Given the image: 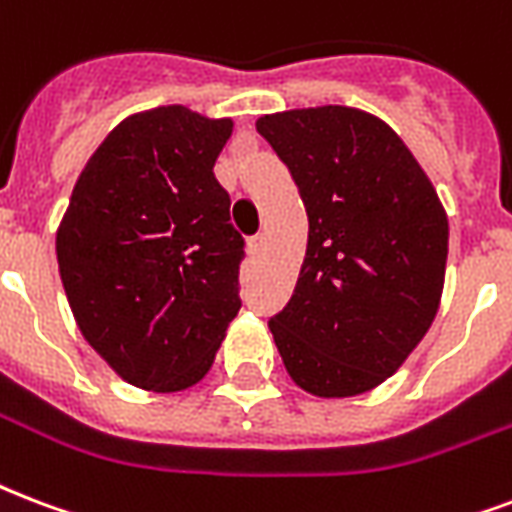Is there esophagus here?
<instances>
[{"mask_svg": "<svg viewBox=\"0 0 512 512\" xmlns=\"http://www.w3.org/2000/svg\"><path fill=\"white\" fill-rule=\"evenodd\" d=\"M265 247H268V236H265V233H260V236H255V239L249 241V249H252V255H263Z\"/></svg>", "mask_w": 512, "mask_h": 512, "instance_id": "1", "label": "esophagus"}]
</instances>
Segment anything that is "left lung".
Segmentation results:
<instances>
[{"label":"left lung","instance_id":"obj_1","mask_svg":"<svg viewBox=\"0 0 512 512\" xmlns=\"http://www.w3.org/2000/svg\"><path fill=\"white\" fill-rule=\"evenodd\" d=\"M308 214L290 303L271 317L276 349L314 397H354L397 373L440 308L448 217L384 120L341 104L257 117Z\"/></svg>","mask_w":512,"mask_h":512}]
</instances>
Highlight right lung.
Wrapping results in <instances>:
<instances>
[{"label": "right lung", "instance_id": "1", "mask_svg": "<svg viewBox=\"0 0 512 512\" xmlns=\"http://www.w3.org/2000/svg\"><path fill=\"white\" fill-rule=\"evenodd\" d=\"M230 134V117L182 104L128 115L88 158L56 230L80 333L147 392L198 384L241 308L244 239L214 179Z\"/></svg>", "mask_w": 512, "mask_h": 512}]
</instances>
